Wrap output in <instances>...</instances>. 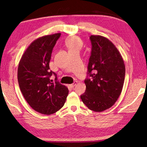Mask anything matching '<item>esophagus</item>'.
Instances as JSON below:
<instances>
[{"label":"esophagus","mask_w":147,"mask_h":147,"mask_svg":"<svg viewBox=\"0 0 147 147\" xmlns=\"http://www.w3.org/2000/svg\"><path fill=\"white\" fill-rule=\"evenodd\" d=\"M77 84V81H75V82H74L72 84H70V86L71 87V88H74L75 85H76V84Z\"/></svg>","instance_id":"obj_1"}]
</instances>
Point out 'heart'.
<instances>
[{
    "label": "heart",
    "instance_id": "heart-1",
    "mask_svg": "<svg viewBox=\"0 0 147 147\" xmlns=\"http://www.w3.org/2000/svg\"><path fill=\"white\" fill-rule=\"evenodd\" d=\"M66 47L68 48L69 52L73 51H80L83 46V43L80 38L76 37L68 38L65 42Z\"/></svg>",
    "mask_w": 147,
    "mask_h": 147
}]
</instances>
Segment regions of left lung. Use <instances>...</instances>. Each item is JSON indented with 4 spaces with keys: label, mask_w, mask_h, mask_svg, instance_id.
I'll use <instances>...</instances> for the list:
<instances>
[{
    "label": "left lung",
    "mask_w": 147,
    "mask_h": 147,
    "mask_svg": "<svg viewBox=\"0 0 147 147\" xmlns=\"http://www.w3.org/2000/svg\"><path fill=\"white\" fill-rule=\"evenodd\" d=\"M91 53L84 80L86 91L80 96L83 103L94 112L110 108L122 91L125 65L114 44L101 35H91Z\"/></svg>",
    "instance_id": "1"
}]
</instances>
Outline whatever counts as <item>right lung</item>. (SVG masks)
I'll use <instances>...</instances> for the list:
<instances>
[{
    "label": "right lung",
    "mask_w": 147,
    "mask_h": 147,
    "mask_svg": "<svg viewBox=\"0 0 147 147\" xmlns=\"http://www.w3.org/2000/svg\"><path fill=\"white\" fill-rule=\"evenodd\" d=\"M61 33L45 35L35 40L26 49L18 68V81L24 99L34 110L51 115L65 102L69 90L57 81L56 74L49 63L53 49ZM54 74L55 83L50 80Z\"/></svg>",
    "instance_id": "1"
}]
</instances>
